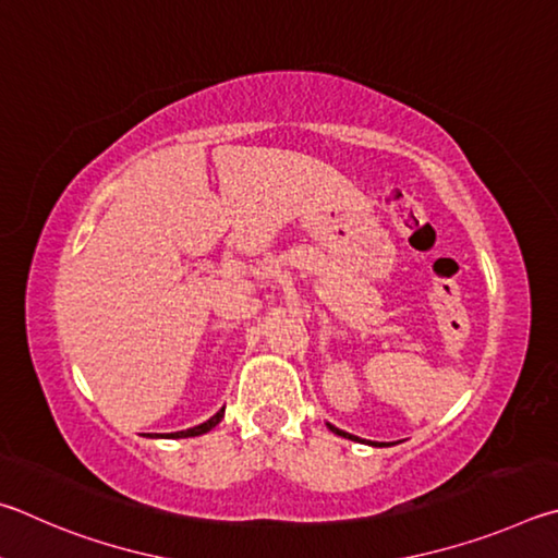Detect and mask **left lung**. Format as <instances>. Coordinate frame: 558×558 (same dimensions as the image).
<instances>
[{"label": "left lung", "mask_w": 558, "mask_h": 558, "mask_svg": "<svg viewBox=\"0 0 558 558\" xmlns=\"http://www.w3.org/2000/svg\"><path fill=\"white\" fill-rule=\"evenodd\" d=\"M328 428H330V432H333V434H338V436H345V438H355V436H350V434H345V432H340V428H336V426H330V424H328ZM355 441H357V438H355ZM375 446H389V444H375Z\"/></svg>", "instance_id": "1"}]
</instances>
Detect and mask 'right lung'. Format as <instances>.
I'll return each instance as SVG.
<instances>
[{
	"label": "right lung",
	"mask_w": 558,
	"mask_h": 558,
	"mask_svg": "<svg viewBox=\"0 0 558 558\" xmlns=\"http://www.w3.org/2000/svg\"><path fill=\"white\" fill-rule=\"evenodd\" d=\"M222 414H225V409H220L218 414L215 416H210L208 422H203L201 426H193V428H185V432H175V434H166V438H189V436H201V434H208L210 428L215 426V424H220V418H222Z\"/></svg>",
	"instance_id": "add662e5"
}]
</instances>
